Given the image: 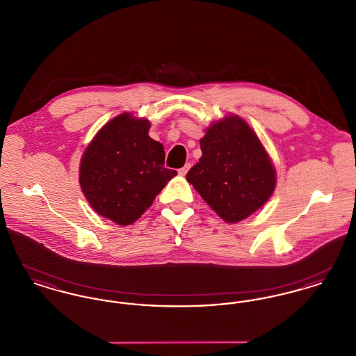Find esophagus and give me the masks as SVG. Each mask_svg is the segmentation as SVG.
<instances>
[{"label": "esophagus", "mask_w": 356, "mask_h": 356, "mask_svg": "<svg viewBox=\"0 0 356 356\" xmlns=\"http://www.w3.org/2000/svg\"><path fill=\"white\" fill-rule=\"evenodd\" d=\"M189 168H191V164H189V163H186V165H184L183 168H180V170H179V175H180V176H186V172L189 170Z\"/></svg>", "instance_id": "obj_1"}]
</instances>
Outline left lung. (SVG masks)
<instances>
[{
	"instance_id": "obj_1",
	"label": "left lung",
	"mask_w": 356,
	"mask_h": 356,
	"mask_svg": "<svg viewBox=\"0 0 356 356\" xmlns=\"http://www.w3.org/2000/svg\"><path fill=\"white\" fill-rule=\"evenodd\" d=\"M200 148L203 154L186 180L222 220H244L270 200L276 170L245 120L228 115L212 122Z\"/></svg>"
}]
</instances>
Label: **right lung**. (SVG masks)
Returning <instances> with one entry per match:
<instances>
[{"label":"right lung","mask_w":356,"mask_h":356,"mask_svg":"<svg viewBox=\"0 0 356 356\" xmlns=\"http://www.w3.org/2000/svg\"><path fill=\"white\" fill-rule=\"evenodd\" d=\"M149 120L124 112L96 134L80 161L79 183L86 202L119 225L140 219L177 175L164 167V147L149 137Z\"/></svg>","instance_id":"right-lung-1"}]
</instances>
